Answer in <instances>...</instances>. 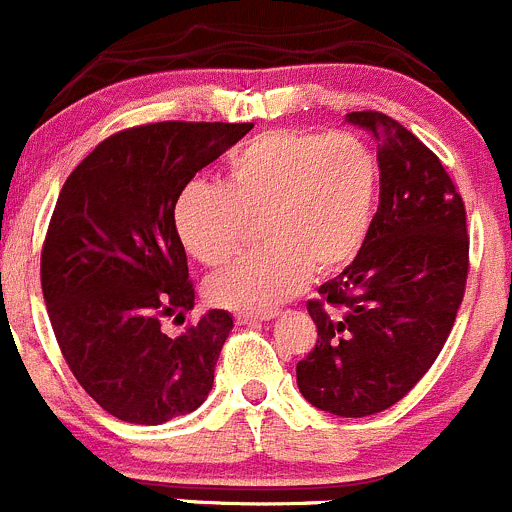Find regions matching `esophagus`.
<instances>
[{
	"label": "esophagus",
	"mask_w": 512,
	"mask_h": 512,
	"mask_svg": "<svg viewBox=\"0 0 512 512\" xmlns=\"http://www.w3.org/2000/svg\"><path fill=\"white\" fill-rule=\"evenodd\" d=\"M270 318H275V313H237L234 315V321H237V326H247V323H260V321H270Z\"/></svg>",
	"instance_id": "obj_1"
}]
</instances>
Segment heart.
<instances>
[{
  "instance_id": "b5f03b06",
  "label": "heart",
  "mask_w": 512,
  "mask_h": 512,
  "mask_svg": "<svg viewBox=\"0 0 512 512\" xmlns=\"http://www.w3.org/2000/svg\"><path fill=\"white\" fill-rule=\"evenodd\" d=\"M379 199V166L353 136L270 131L234 151L222 184L194 181L176 199L181 245L222 265L257 222L262 250L207 280L217 305L265 313L293 298L310 270L333 275L364 247Z\"/></svg>"
}]
</instances>
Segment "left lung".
<instances>
[{
  "label": "left lung",
  "mask_w": 512,
  "mask_h": 512,
  "mask_svg": "<svg viewBox=\"0 0 512 512\" xmlns=\"http://www.w3.org/2000/svg\"><path fill=\"white\" fill-rule=\"evenodd\" d=\"M348 121L376 138L379 209L356 260L308 300L318 341L295 371L313 407L369 417L404 399L447 343L465 298L470 234L437 154L386 113Z\"/></svg>",
  "instance_id": "1"
}]
</instances>
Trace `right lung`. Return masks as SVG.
Returning a JSON list of instances; mask_svg holds the SVG:
<instances>
[{"mask_svg": "<svg viewBox=\"0 0 512 512\" xmlns=\"http://www.w3.org/2000/svg\"><path fill=\"white\" fill-rule=\"evenodd\" d=\"M252 123L161 121L100 141L62 184L40 260L62 358L116 419L164 424L207 399L232 315L209 310L181 336L194 283L174 207L197 171Z\"/></svg>", "mask_w": 512, "mask_h": 512, "instance_id": "add662e5", "label": "right lung"}]
</instances>
